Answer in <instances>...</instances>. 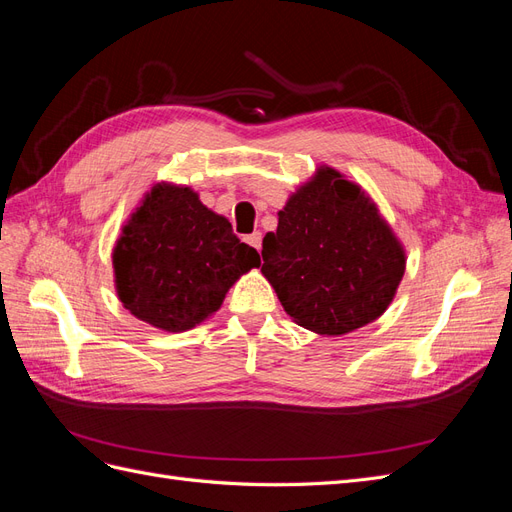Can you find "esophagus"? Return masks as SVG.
Instances as JSON below:
<instances>
[{"label":"esophagus","mask_w":512,"mask_h":512,"mask_svg":"<svg viewBox=\"0 0 512 512\" xmlns=\"http://www.w3.org/2000/svg\"><path fill=\"white\" fill-rule=\"evenodd\" d=\"M247 243H250L252 247H256V250H260V245H262V235L260 232H252V235H247V239H245Z\"/></svg>","instance_id":"esophagus-1"}]
</instances>
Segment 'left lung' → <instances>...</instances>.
I'll use <instances>...</instances> for the list:
<instances>
[{
  "label": "left lung",
  "instance_id": "obj_1",
  "mask_svg": "<svg viewBox=\"0 0 512 512\" xmlns=\"http://www.w3.org/2000/svg\"><path fill=\"white\" fill-rule=\"evenodd\" d=\"M262 239V273L286 314L320 335H346L391 305L406 252L359 185L320 166Z\"/></svg>",
  "mask_w": 512,
  "mask_h": 512
}]
</instances>
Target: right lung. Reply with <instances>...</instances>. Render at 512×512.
Here are the masks:
<instances>
[{"mask_svg": "<svg viewBox=\"0 0 512 512\" xmlns=\"http://www.w3.org/2000/svg\"><path fill=\"white\" fill-rule=\"evenodd\" d=\"M260 267L222 215L185 185L158 183L113 250L119 301L151 327L181 333L218 312L228 288Z\"/></svg>", "mask_w": 512, "mask_h": 512, "instance_id": "obj_1", "label": "right lung"}]
</instances>
